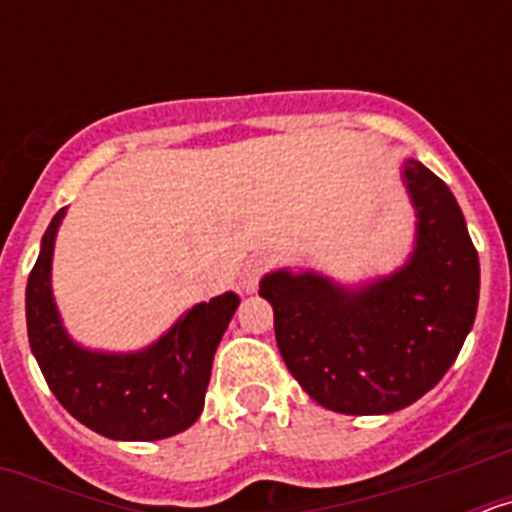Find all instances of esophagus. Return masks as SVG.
Here are the masks:
<instances>
[{
    "mask_svg": "<svg viewBox=\"0 0 512 512\" xmlns=\"http://www.w3.org/2000/svg\"><path fill=\"white\" fill-rule=\"evenodd\" d=\"M269 266H271V259L266 256V253H259V256L248 259L246 266H243L241 287L246 289V292H253V289L259 287V279L264 277L266 271H269Z\"/></svg>",
    "mask_w": 512,
    "mask_h": 512,
    "instance_id": "esophagus-1",
    "label": "esophagus"
}]
</instances>
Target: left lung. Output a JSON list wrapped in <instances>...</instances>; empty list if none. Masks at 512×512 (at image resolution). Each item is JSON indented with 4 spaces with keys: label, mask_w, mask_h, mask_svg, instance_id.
Returning a JSON list of instances; mask_svg holds the SVG:
<instances>
[{
    "label": "left lung",
    "mask_w": 512,
    "mask_h": 512,
    "mask_svg": "<svg viewBox=\"0 0 512 512\" xmlns=\"http://www.w3.org/2000/svg\"><path fill=\"white\" fill-rule=\"evenodd\" d=\"M402 182L415 207L408 264L361 287L315 271L261 279L292 377L312 400L343 415H384L433 390L459 356L479 302V259L446 184L420 161Z\"/></svg>",
    "instance_id": "obj_1"
}]
</instances>
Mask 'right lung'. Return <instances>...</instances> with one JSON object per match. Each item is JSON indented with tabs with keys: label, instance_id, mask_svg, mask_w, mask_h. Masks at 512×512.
Wrapping results in <instances>:
<instances>
[{
	"label": "right lung",
	"instance_id": "1",
	"mask_svg": "<svg viewBox=\"0 0 512 512\" xmlns=\"http://www.w3.org/2000/svg\"><path fill=\"white\" fill-rule=\"evenodd\" d=\"M66 207L53 215L25 292L27 338L45 382L79 423L115 441H158L187 431L205 408L212 359L241 297L200 302L156 343L135 354L79 346L66 333L51 289L56 233Z\"/></svg>",
	"mask_w": 512,
	"mask_h": 512
}]
</instances>
